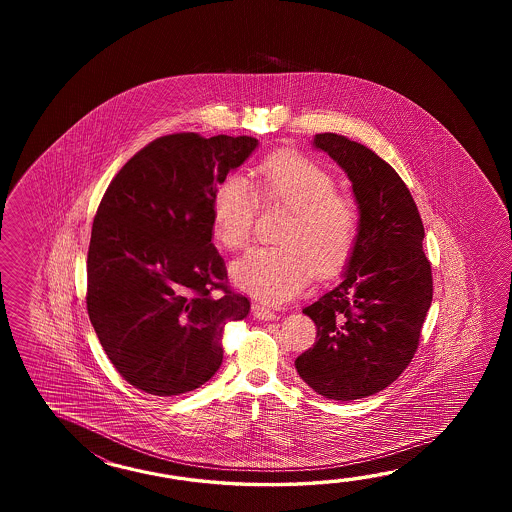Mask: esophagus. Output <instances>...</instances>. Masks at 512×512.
<instances>
[{
  "label": "esophagus",
  "mask_w": 512,
  "mask_h": 512,
  "mask_svg": "<svg viewBox=\"0 0 512 512\" xmlns=\"http://www.w3.org/2000/svg\"><path fill=\"white\" fill-rule=\"evenodd\" d=\"M252 315L256 316V318H260V320H274V318H276L274 311H271L269 307H265V305L261 304H252Z\"/></svg>",
  "instance_id": "1"
}]
</instances>
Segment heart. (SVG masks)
I'll return each mask as SVG.
<instances>
[{"mask_svg": "<svg viewBox=\"0 0 512 512\" xmlns=\"http://www.w3.org/2000/svg\"><path fill=\"white\" fill-rule=\"evenodd\" d=\"M254 186L229 175L212 197V230L230 251L251 241L263 203H282L289 214L278 232L282 243L256 247L232 265L243 291L269 304L291 298L315 269L320 278L337 274L359 240V212L353 201L335 192L337 181L326 166L298 153H276L254 170Z\"/></svg>", "mask_w": 512, "mask_h": 512, "instance_id": "heart-1", "label": "heart"}]
</instances>
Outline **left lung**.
<instances>
[{
	"label": "left lung",
	"mask_w": 512,
	"mask_h": 512,
	"mask_svg": "<svg viewBox=\"0 0 512 512\" xmlns=\"http://www.w3.org/2000/svg\"><path fill=\"white\" fill-rule=\"evenodd\" d=\"M313 144L348 174L360 230L344 280L304 309L316 342L294 366L316 393L344 403L381 392L408 368L434 282L423 221L392 166L337 133H318Z\"/></svg>",
	"instance_id": "1"
}]
</instances>
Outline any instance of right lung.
I'll list each match as a JSON object with an SVG mask.
<instances>
[{
  "instance_id": "obj_1",
  "label": "right lung",
  "mask_w": 512,
  "mask_h": 512,
  "mask_svg": "<svg viewBox=\"0 0 512 512\" xmlns=\"http://www.w3.org/2000/svg\"><path fill=\"white\" fill-rule=\"evenodd\" d=\"M258 141L164 135L109 183L87 251V315L137 390L192 392L223 362V329L249 315L212 245V197Z\"/></svg>"
}]
</instances>
